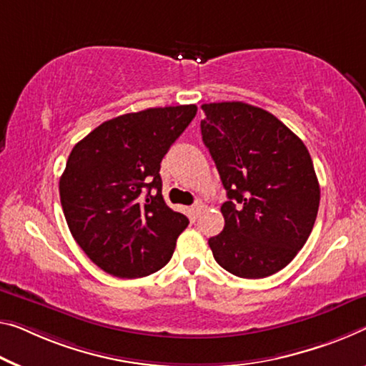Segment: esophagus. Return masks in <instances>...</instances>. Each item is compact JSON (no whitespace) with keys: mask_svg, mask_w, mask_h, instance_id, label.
<instances>
[{"mask_svg":"<svg viewBox=\"0 0 366 366\" xmlns=\"http://www.w3.org/2000/svg\"><path fill=\"white\" fill-rule=\"evenodd\" d=\"M202 207H204V204H202V202H201V201H196V202H194V204H193V206H191V212H193V214H194V216H198V214H199V212H201V209H202Z\"/></svg>","mask_w":366,"mask_h":366,"instance_id":"esophagus-1","label":"esophagus"}]
</instances>
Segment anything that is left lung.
I'll return each instance as SVG.
<instances>
[{
    "mask_svg": "<svg viewBox=\"0 0 366 366\" xmlns=\"http://www.w3.org/2000/svg\"><path fill=\"white\" fill-rule=\"evenodd\" d=\"M202 142L229 201L211 237L216 262L240 278H265L297 255L317 217L320 188L302 140L272 112L242 101L202 104Z\"/></svg>",
    "mask_w": 366,
    "mask_h": 366,
    "instance_id": "8db88e82",
    "label": "left lung"
}]
</instances>
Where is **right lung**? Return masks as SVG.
<instances>
[{"mask_svg":"<svg viewBox=\"0 0 366 366\" xmlns=\"http://www.w3.org/2000/svg\"><path fill=\"white\" fill-rule=\"evenodd\" d=\"M196 111L184 104L117 116L70 152L61 207L73 239L106 273L140 278L170 262L189 221L164 201L160 164Z\"/></svg>","mask_w":366,"mask_h":366,"instance_id":"right-lung-1","label":"right lung"}]
</instances>
